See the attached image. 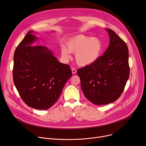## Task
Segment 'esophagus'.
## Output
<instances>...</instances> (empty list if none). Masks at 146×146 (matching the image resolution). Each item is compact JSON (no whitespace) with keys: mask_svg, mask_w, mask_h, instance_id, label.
<instances>
[{"mask_svg":"<svg viewBox=\"0 0 146 146\" xmlns=\"http://www.w3.org/2000/svg\"><path fill=\"white\" fill-rule=\"evenodd\" d=\"M72 72L73 74H76V72H77V70H76V69L75 68H72Z\"/></svg>","mask_w":146,"mask_h":146,"instance_id":"1","label":"esophagus"}]
</instances>
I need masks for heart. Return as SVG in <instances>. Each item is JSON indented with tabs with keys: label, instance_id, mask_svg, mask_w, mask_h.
I'll return each mask as SVG.
<instances>
[{
	"label": "heart",
	"instance_id": "1",
	"mask_svg": "<svg viewBox=\"0 0 146 146\" xmlns=\"http://www.w3.org/2000/svg\"><path fill=\"white\" fill-rule=\"evenodd\" d=\"M66 47H61L62 56L68 59L70 57V52L76 53L75 59L79 65L89 66L95 63L101 57L104 44L98 38L79 34L69 39L66 44Z\"/></svg>",
	"mask_w": 146,
	"mask_h": 146
}]
</instances>
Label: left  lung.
I'll return each mask as SVG.
<instances>
[{
	"label": "left lung",
	"mask_w": 146,
	"mask_h": 146,
	"mask_svg": "<svg viewBox=\"0 0 146 146\" xmlns=\"http://www.w3.org/2000/svg\"><path fill=\"white\" fill-rule=\"evenodd\" d=\"M106 30L110 35V42L104 55L95 63L78 70L84 95L92 103L98 105L117 100L129 75L126 43L113 31Z\"/></svg>",
	"instance_id": "left-lung-1"
}]
</instances>
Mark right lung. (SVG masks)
I'll return each mask as SVG.
<instances>
[{
  "label": "right lung",
  "instance_id": "add662e5",
  "mask_svg": "<svg viewBox=\"0 0 146 146\" xmlns=\"http://www.w3.org/2000/svg\"><path fill=\"white\" fill-rule=\"evenodd\" d=\"M33 33L29 31L15 50L13 79L28 106L48 110L57 102L72 72L45 46L33 45L37 37Z\"/></svg>",
  "mask_w": 146,
  "mask_h": 146
}]
</instances>
